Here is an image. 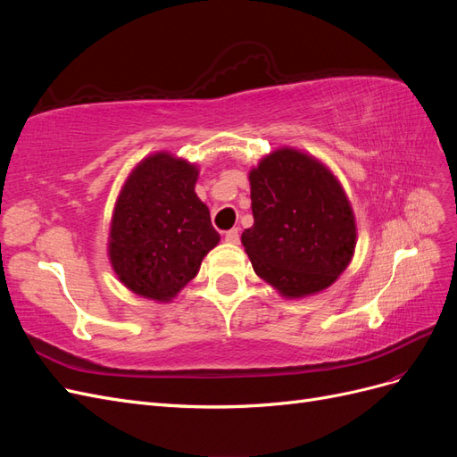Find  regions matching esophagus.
<instances>
[{"mask_svg": "<svg viewBox=\"0 0 457 457\" xmlns=\"http://www.w3.org/2000/svg\"><path fill=\"white\" fill-rule=\"evenodd\" d=\"M225 240H227L228 244H238V242H240V232H238V228H230V230H227V234H225Z\"/></svg>", "mask_w": 457, "mask_h": 457, "instance_id": "obj_1", "label": "esophagus"}]
</instances>
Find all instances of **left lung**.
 Instances as JSON below:
<instances>
[{
	"label": "left lung",
	"instance_id": "1",
	"mask_svg": "<svg viewBox=\"0 0 457 457\" xmlns=\"http://www.w3.org/2000/svg\"><path fill=\"white\" fill-rule=\"evenodd\" d=\"M253 227L242 244L253 270L284 297L322 292L353 259L351 204L324 163L294 148L274 150L250 171Z\"/></svg>",
	"mask_w": 457,
	"mask_h": 457
}]
</instances>
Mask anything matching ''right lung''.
I'll return each instance as SVG.
<instances>
[{
    "instance_id": "right-lung-1",
    "label": "right lung",
    "mask_w": 457,
    "mask_h": 457,
    "mask_svg": "<svg viewBox=\"0 0 457 457\" xmlns=\"http://www.w3.org/2000/svg\"><path fill=\"white\" fill-rule=\"evenodd\" d=\"M196 165L168 152L145 158L123 185L110 225L108 257L133 294L170 301L219 244L210 210L196 196Z\"/></svg>"
}]
</instances>
